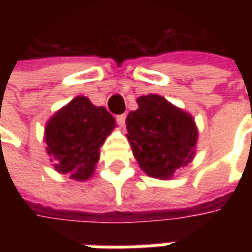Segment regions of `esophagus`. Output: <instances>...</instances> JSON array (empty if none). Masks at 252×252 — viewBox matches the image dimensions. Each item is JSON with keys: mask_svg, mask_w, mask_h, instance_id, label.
Here are the masks:
<instances>
[{"mask_svg": "<svg viewBox=\"0 0 252 252\" xmlns=\"http://www.w3.org/2000/svg\"><path fill=\"white\" fill-rule=\"evenodd\" d=\"M126 115H119L117 117H116V121H117V123H119V124L123 126L124 124H126Z\"/></svg>", "mask_w": 252, "mask_h": 252, "instance_id": "1", "label": "esophagus"}]
</instances>
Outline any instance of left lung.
Masks as SVG:
<instances>
[{"instance_id": "left-lung-1", "label": "left lung", "mask_w": 252, "mask_h": 252, "mask_svg": "<svg viewBox=\"0 0 252 252\" xmlns=\"http://www.w3.org/2000/svg\"><path fill=\"white\" fill-rule=\"evenodd\" d=\"M126 116V139L140 169L153 178L170 180L195 157L198 128L193 116L170 101L147 94Z\"/></svg>"}]
</instances>
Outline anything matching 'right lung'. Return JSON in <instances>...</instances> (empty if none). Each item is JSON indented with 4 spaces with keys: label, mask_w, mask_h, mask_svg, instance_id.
Wrapping results in <instances>:
<instances>
[{
    "label": "right lung",
    "mask_w": 252,
    "mask_h": 252,
    "mask_svg": "<svg viewBox=\"0 0 252 252\" xmlns=\"http://www.w3.org/2000/svg\"><path fill=\"white\" fill-rule=\"evenodd\" d=\"M115 128V119L104 106H95L85 95L72 98L51 116L44 128L54 169L71 180H89L98 163L99 148Z\"/></svg>",
    "instance_id": "right-lung-1"
}]
</instances>
